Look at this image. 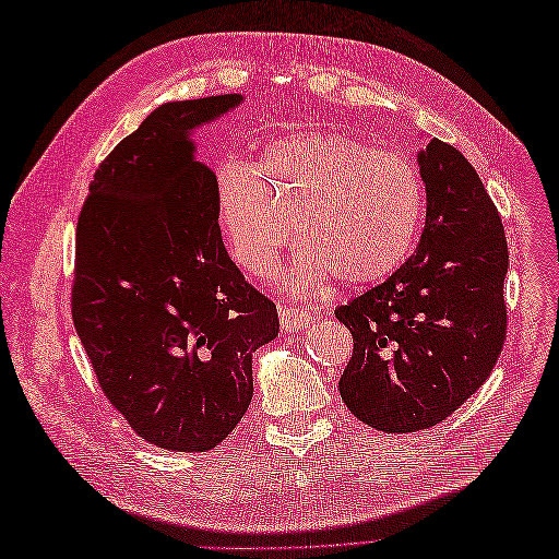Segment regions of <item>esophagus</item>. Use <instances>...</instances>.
Listing matches in <instances>:
<instances>
[{
  "mask_svg": "<svg viewBox=\"0 0 559 559\" xmlns=\"http://www.w3.org/2000/svg\"><path fill=\"white\" fill-rule=\"evenodd\" d=\"M280 324L284 331H300L310 321V314L294 306H280Z\"/></svg>",
  "mask_w": 559,
  "mask_h": 559,
  "instance_id": "esophagus-1",
  "label": "esophagus"
}]
</instances>
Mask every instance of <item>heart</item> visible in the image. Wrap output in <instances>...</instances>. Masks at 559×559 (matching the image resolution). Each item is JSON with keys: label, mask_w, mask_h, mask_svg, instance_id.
<instances>
[{"label": "heart", "mask_w": 559, "mask_h": 559, "mask_svg": "<svg viewBox=\"0 0 559 559\" xmlns=\"http://www.w3.org/2000/svg\"><path fill=\"white\" fill-rule=\"evenodd\" d=\"M216 200L235 263L270 275L294 238L298 292L331 275L349 289L386 280L408 259L427 210L419 167L345 132L298 130L253 165L216 170Z\"/></svg>", "instance_id": "heart-1"}]
</instances>
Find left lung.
I'll return each mask as SVG.
<instances>
[{
  "mask_svg": "<svg viewBox=\"0 0 559 559\" xmlns=\"http://www.w3.org/2000/svg\"><path fill=\"white\" fill-rule=\"evenodd\" d=\"M417 163L427 186L417 251L335 310L354 341L341 396L364 425L389 433L429 429L476 394L509 326V245L492 198L462 151L441 140L421 144Z\"/></svg>",
  "mask_w": 559,
  "mask_h": 559,
  "instance_id": "obj_1",
  "label": "left lung"
}]
</instances>
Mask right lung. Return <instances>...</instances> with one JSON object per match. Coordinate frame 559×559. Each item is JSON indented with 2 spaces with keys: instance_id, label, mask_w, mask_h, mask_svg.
<instances>
[{
  "instance_id": "add662e5",
  "label": "right lung",
  "mask_w": 559,
  "mask_h": 559,
  "mask_svg": "<svg viewBox=\"0 0 559 559\" xmlns=\"http://www.w3.org/2000/svg\"><path fill=\"white\" fill-rule=\"evenodd\" d=\"M242 95L167 103L99 163L76 224L72 319L105 396L173 452L216 448L240 425L251 354L280 331L218 228L216 175L191 130Z\"/></svg>"
}]
</instances>
